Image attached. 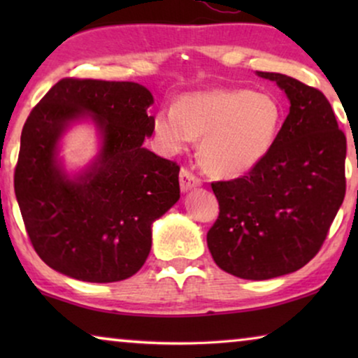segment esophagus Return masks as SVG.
<instances>
[{
	"mask_svg": "<svg viewBox=\"0 0 358 358\" xmlns=\"http://www.w3.org/2000/svg\"><path fill=\"white\" fill-rule=\"evenodd\" d=\"M179 184H180V190H182V192H187V190L202 184V179H200L199 176H195L189 168H182L179 173Z\"/></svg>",
	"mask_w": 358,
	"mask_h": 358,
	"instance_id": "1",
	"label": "esophagus"
}]
</instances>
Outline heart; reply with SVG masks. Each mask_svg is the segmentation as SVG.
Masks as SVG:
<instances>
[{
	"label": "heart",
	"mask_w": 358,
	"mask_h": 358,
	"mask_svg": "<svg viewBox=\"0 0 358 358\" xmlns=\"http://www.w3.org/2000/svg\"><path fill=\"white\" fill-rule=\"evenodd\" d=\"M283 122V107L271 92L218 87L184 94L155 114V131L168 151H180L202 136L200 159L220 178H239L266 158Z\"/></svg>",
	"instance_id": "1"
}]
</instances>
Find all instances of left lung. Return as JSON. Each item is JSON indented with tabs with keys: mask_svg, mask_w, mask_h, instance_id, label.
I'll list each match as a JSON object with an SVG mask.
<instances>
[{
	"mask_svg": "<svg viewBox=\"0 0 358 358\" xmlns=\"http://www.w3.org/2000/svg\"><path fill=\"white\" fill-rule=\"evenodd\" d=\"M257 75L285 91L290 112L256 168L212 182L220 213L207 233L217 266L248 280L306 266L345 197L347 141L326 96L280 73Z\"/></svg>",
	"mask_w": 358,
	"mask_h": 358,
	"instance_id": "8db88e82",
	"label": "left lung"
}]
</instances>
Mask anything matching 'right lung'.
Wrapping results in <instances>:
<instances>
[{
	"instance_id": "obj_1",
	"label": "right lung",
	"mask_w": 358,
	"mask_h": 358,
	"mask_svg": "<svg viewBox=\"0 0 358 358\" xmlns=\"http://www.w3.org/2000/svg\"><path fill=\"white\" fill-rule=\"evenodd\" d=\"M153 96L130 81L63 78L24 124L14 192L27 236L48 267L83 282H119L151 249V223L179 200V164L143 148ZM87 111L103 131L96 163L71 181L56 166L64 127Z\"/></svg>"
}]
</instances>
